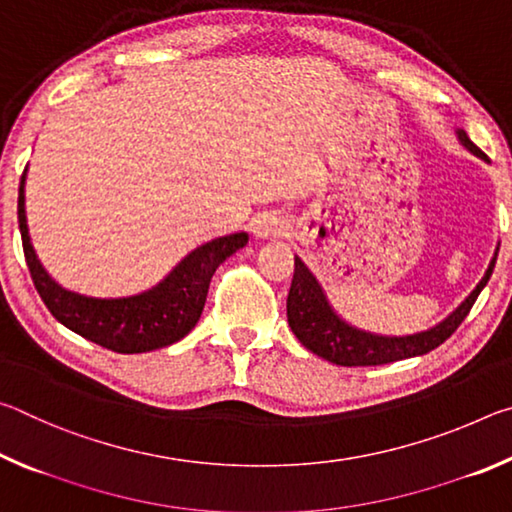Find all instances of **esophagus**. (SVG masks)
<instances>
[{
	"instance_id": "obj_1",
	"label": "esophagus",
	"mask_w": 512,
	"mask_h": 512,
	"mask_svg": "<svg viewBox=\"0 0 512 512\" xmlns=\"http://www.w3.org/2000/svg\"><path fill=\"white\" fill-rule=\"evenodd\" d=\"M284 223L280 216L275 214H259L253 221V235L259 239H273L277 235H282Z\"/></svg>"
}]
</instances>
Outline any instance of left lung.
<instances>
[{"instance_id":"obj_1","label":"left lung","mask_w":512,"mask_h":512,"mask_svg":"<svg viewBox=\"0 0 512 512\" xmlns=\"http://www.w3.org/2000/svg\"><path fill=\"white\" fill-rule=\"evenodd\" d=\"M458 140L476 158L488 160L479 146L472 144L465 131H458ZM495 262L497 253L492 257L483 280L476 284V289L461 302V307L454 314H449L443 323L427 329V332H418L411 336H379L352 327L336 316L334 309L329 307L323 289L316 282V277L302 264V259L296 257V271H293V282L287 298L289 327L307 350L323 357L325 361L336 363V366H381V363L420 357V354L436 350L440 343H445L456 332L458 325L470 314L479 293L488 284Z\"/></svg>"}]
</instances>
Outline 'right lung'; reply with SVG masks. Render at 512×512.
<instances>
[{
  "instance_id": "1",
  "label": "right lung",
  "mask_w": 512,
  "mask_h": 512,
  "mask_svg": "<svg viewBox=\"0 0 512 512\" xmlns=\"http://www.w3.org/2000/svg\"><path fill=\"white\" fill-rule=\"evenodd\" d=\"M24 178L17 196L22 248L42 302L58 323L83 339L119 354H140L176 343L192 332L203 314L207 289L216 268L248 244L246 232L212 239L192 250L183 262L153 289L131 298H88L67 291L51 280L31 246L24 212Z\"/></svg>"
}]
</instances>
